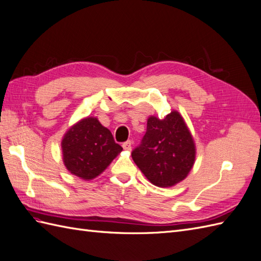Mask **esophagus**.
I'll return each instance as SVG.
<instances>
[{
    "label": "esophagus",
    "instance_id": "esophagus-1",
    "mask_svg": "<svg viewBox=\"0 0 261 261\" xmlns=\"http://www.w3.org/2000/svg\"><path fill=\"white\" fill-rule=\"evenodd\" d=\"M123 148L125 150H132V142L130 141H127V142L123 143Z\"/></svg>",
    "mask_w": 261,
    "mask_h": 261
}]
</instances>
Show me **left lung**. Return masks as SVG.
<instances>
[{"mask_svg":"<svg viewBox=\"0 0 261 261\" xmlns=\"http://www.w3.org/2000/svg\"><path fill=\"white\" fill-rule=\"evenodd\" d=\"M195 144L178 112L164 119L150 116L142 142L132 151L133 161L151 184L171 187L185 179L195 162Z\"/></svg>","mask_w":261,"mask_h":261,"instance_id":"left-lung-1","label":"left lung"}]
</instances>
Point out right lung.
<instances>
[{"label":"right lung","instance_id":"obj_1","mask_svg":"<svg viewBox=\"0 0 261 261\" xmlns=\"http://www.w3.org/2000/svg\"><path fill=\"white\" fill-rule=\"evenodd\" d=\"M63 161L72 174L93 179L122 151L110 129L97 118L87 117L74 125L62 141Z\"/></svg>","mask_w":261,"mask_h":261}]
</instances>
